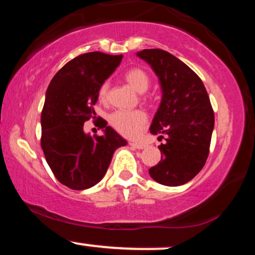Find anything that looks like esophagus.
Returning <instances> with one entry per match:
<instances>
[{"mask_svg": "<svg viewBox=\"0 0 255 255\" xmlns=\"http://www.w3.org/2000/svg\"><path fill=\"white\" fill-rule=\"evenodd\" d=\"M129 145L133 148H137V150H142V148L145 147V144H142V142H136V141H130Z\"/></svg>", "mask_w": 255, "mask_h": 255, "instance_id": "34e87169", "label": "esophagus"}]
</instances>
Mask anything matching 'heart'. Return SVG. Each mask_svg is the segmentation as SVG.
Here are the masks:
<instances>
[{"label": "heart", "instance_id": "1", "mask_svg": "<svg viewBox=\"0 0 255 255\" xmlns=\"http://www.w3.org/2000/svg\"><path fill=\"white\" fill-rule=\"evenodd\" d=\"M125 79L137 93H145L150 87V77L142 68L134 67L125 73ZM98 96L102 101H107L109 96V83H103L98 91ZM142 101H147L142 96ZM111 127L121 135L134 137L140 133L147 124V115L142 110H118L113 113L109 118Z\"/></svg>", "mask_w": 255, "mask_h": 255}]
</instances>
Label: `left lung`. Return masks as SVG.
Listing matches in <instances>:
<instances>
[{
  "mask_svg": "<svg viewBox=\"0 0 255 255\" xmlns=\"http://www.w3.org/2000/svg\"><path fill=\"white\" fill-rule=\"evenodd\" d=\"M159 79L162 101L150 131L164 139L158 148L162 159L148 169L150 176L164 186H181L203 169L210 152L215 114L201 79L174 55L160 49L136 54Z\"/></svg>",
  "mask_w": 255,
  "mask_h": 255,
  "instance_id": "8db88e82",
  "label": "left lung"
}]
</instances>
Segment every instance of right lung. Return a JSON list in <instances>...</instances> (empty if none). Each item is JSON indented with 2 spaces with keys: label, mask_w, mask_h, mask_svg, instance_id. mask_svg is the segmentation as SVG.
Here are the masks:
<instances>
[{
  "label": "right lung",
  "mask_w": 255,
  "mask_h": 255,
  "mask_svg": "<svg viewBox=\"0 0 255 255\" xmlns=\"http://www.w3.org/2000/svg\"><path fill=\"white\" fill-rule=\"evenodd\" d=\"M122 55L93 51L66 63L49 84L40 116V146L55 177L68 188L83 191L104 177L116 148L127 141L102 119L103 135L84 131L96 115L101 85L121 63Z\"/></svg>",
  "instance_id": "obj_1"
}]
</instances>
